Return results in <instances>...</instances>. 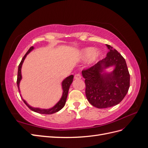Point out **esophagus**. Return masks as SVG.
Returning a JSON list of instances; mask_svg holds the SVG:
<instances>
[{"label":"esophagus","instance_id":"34e87169","mask_svg":"<svg viewBox=\"0 0 148 148\" xmlns=\"http://www.w3.org/2000/svg\"><path fill=\"white\" fill-rule=\"evenodd\" d=\"M74 78H75V79H80L82 78V76L79 73H77L75 75Z\"/></svg>","mask_w":148,"mask_h":148}]
</instances>
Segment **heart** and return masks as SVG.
<instances>
[{
    "label": "heart",
    "mask_w": 148,
    "mask_h": 148,
    "mask_svg": "<svg viewBox=\"0 0 148 148\" xmlns=\"http://www.w3.org/2000/svg\"><path fill=\"white\" fill-rule=\"evenodd\" d=\"M102 56V52L100 49H94L92 47H87L79 50L78 58L79 60L88 59V64L91 65L99 61Z\"/></svg>",
    "instance_id": "heart-1"
}]
</instances>
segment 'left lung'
Returning <instances> with one entry per match:
<instances>
[{"instance_id":"left-lung-1","label":"left lung","mask_w":148,"mask_h":148,"mask_svg":"<svg viewBox=\"0 0 148 148\" xmlns=\"http://www.w3.org/2000/svg\"><path fill=\"white\" fill-rule=\"evenodd\" d=\"M106 46L109 52L105 59L82 71L87 99L99 109L119 104L130 87V74L125 59L114 48L107 44ZM110 68L113 69L107 71Z\"/></svg>"}]
</instances>
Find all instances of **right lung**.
<instances>
[{"label":"right lung","mask_w":148,"mask_h":148,"mask_svg":"<svg viewBox=\"0 0 148 148\" xmlns=\"http://www.w3.org/2000/svg\"><path fill=\"white\" fill-rule=\"evenodd\" d=\"M34 47L33 46L29 48V50L28 51V52H26V54L25 55V56L23 57L22 59L20 64L18 66V77H17V86H18V91L20 92V95L21 97L22 100L25 102V104L28 107V108L29 109H31V110H33L35 112H37L39 114H54L56 112H57L58 111L60 110L63 107H64L65 102H66V100L67 98V96H68V93H69V88L71 84L73 82V75H70L69 77L65 78L63 81L61 83V86H62V96L60 97V100L58 101L56 104L53 106V107H51L49 109H42V108H39V107H32L31 106H30L29 104H28V102H26L25 99H23V97L21 96V91H20V83L21 80L22 79V75H21V68H22V65H23V62L26 59V56L31 51L34 50Z\"/></svg>","instance_id":"add662e5"}]
</instances>
